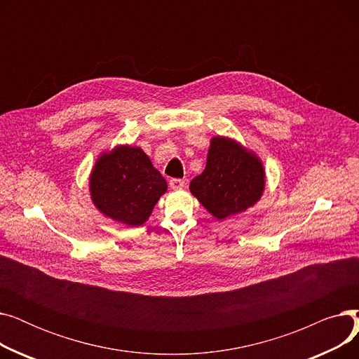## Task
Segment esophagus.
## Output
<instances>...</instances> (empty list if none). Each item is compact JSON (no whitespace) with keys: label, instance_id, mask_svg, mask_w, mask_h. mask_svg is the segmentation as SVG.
Masks as SVG:
<instances>
[{"label":"esophagus","instance_id":"esophagus-1","mask_svg":"<svg viewBox=\"0 0 359 359\" xmlns=\"http://www.w3.org/2000/svg\"><path fill=\"white\" fill-rule=\"evenodd\" d=\"M168 184L172 189H182V187L184 186V180L183 179H170Z\"/></svg>","mask_w":359,"mask_h":359}]
</instances>
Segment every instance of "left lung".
<instances>
[{
  "mask_svg": "<svg viewBox=\"0 0 359 359\" xmlns=\"http://www.w3.org/2000/svg\"><path fill=\"white\" fill-rule=\"evenodd\" d=\"M265 172L260 161L237 142L215 137L202 175L192 179L189 189L218 219L246 211L259 201Z\"/></svg>",
  "mask_w": 359,
  "mask_h": 359,
  "instance_id": "8db88e82",
  "label": "left lung"
}]
</instances>
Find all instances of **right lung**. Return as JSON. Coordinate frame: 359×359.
<instances>
[{
	"label": "right lung",
	"mask_w": 359,
	"mask_h": 359,
	"mask_svg": "<svg viewBox=\"0 0 359 359\" xmlns=\"http://www.w3.org/2000/svg\"><path fill=\"white\" fill-rule=\"evenodd\" d=\"M90 191L104 215L138 227L167 191V183L141 148L118 147L94 165Z\"/></svg>",
	"instance_id": "right-lung-1"
}]
</instances>
